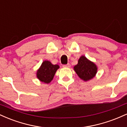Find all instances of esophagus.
Wrapping results in <instances>:
<instances>
[{"mask_svg":"<svg viewBox=\"0 0 127 127\" xmlns=\"http://www.w3.org/2000/svg\"><path fill=\"white\" fill-rule=\"evenodd\" d=\"M63 67H67V68H68V67H70V64H67L63 65Z\"/></svg>","mask_w":127,"mask_h":127,"instance_id":"obj_1","label":"esophagus"}]
</instances>
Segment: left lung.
<instances>
[{
  "instance_id": "8db88e82",
  "label": "left lung",
  "mask_w": 127,
  "mask_h": 127,
  "mask_svg": "<svg viewBox=\"0 0 127 127\" xmlns=\"http://www.w3.org/2000/svg\"><path fill=\"white\" fill-rule=\"evenodd\" d=\"M73 70L81 79L88 81L95 76L98 68L94 62L82 55L78 60V64L74 66Z\"/></svg>"
}]
</instances>
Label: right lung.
<instances>
[{
  "instance_id": "obj_1",
  "label": "right lung",
  "mask_w": 127,
  "mask_h": 127,
  "mask_svg": "<svg viewBox=\"0 0 127 127\" xmlns=\"http://www.w3.org/2000/svg\"><path fill=\"white\" fill-rule=\"evenodd\" d=\"M60 68L58 64H53L48 60L42 62L37 72L36 77L40 82L45 84H49L53 79L57 70Z\"/></svg>"
}]
</instances>
